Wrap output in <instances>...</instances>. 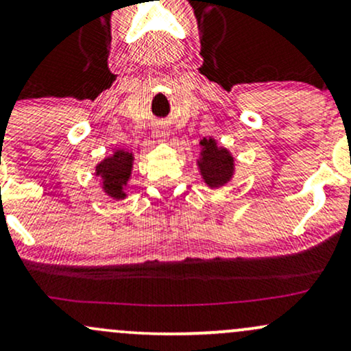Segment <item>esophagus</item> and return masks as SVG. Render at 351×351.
<instances>
[{
	"instance_id": "1",
	"label": "esophagus",
	"mask_w": 351,
	"mask_h": 351,
	"mask_svg": "<svg viewBox=\"0 0 351 351\" xmlns=\"http://www.w3.org/2000/svg\"><path fill=\"white\" fill-rule=\"evenodd\" d=\"M156 136H158V138H159V139H166V133H160V131H159V133H158V134H156Z\"/></svg>"
}]
</instances>
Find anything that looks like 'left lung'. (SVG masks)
Segmentation results:
<instances>
[{"label": "left lung", "instance_id": "1", "mask_svg": "<svg viewBox=\"0 0 351 351\" xmlns=\"http://www.w3.org/2000/svg\"><path fill=\"white\" fill-rule=\"evenodd\" d=\"M200 159L197 160L200 167V174L208 187H221L232 179L234 164L233 156L225 147H220L215 139H202Z\"/></svg>", "mask_w": 351, "mask_h": 351}]
</instances>
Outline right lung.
I'll use <instances>...</instances> for the list:
<instances>
[{
  "label": "right lung",
  "instance_id": "add662e5",
  "mask_svg": "<svg viewBox=\"0 0 351 351\" xmlns=\"http://www.w3.org/2000/svg\"><path fill=\"white\" fill-rule=\"evenodd\" d=\"M133 154L126 151H117L113 156L101 160L97 166V176H101L103 191L111 199H125V187L130 180L131 169H133Z\"/></svg>",
  "mask_w": 351,
  "mask_h": 351
}]
</instances>
